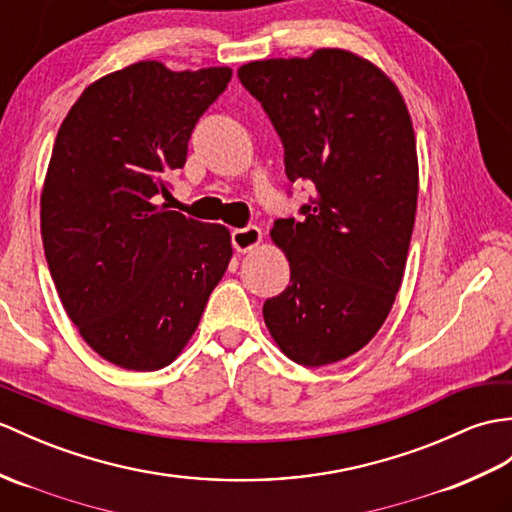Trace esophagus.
I'll use <instances>...</instances> for the list:
<instances>
[{
    "label": "esophagus",
    "instance_id": "obj_1",
    "mask_svg": "<svg viewBox=\"0 0 512 512\" xmlns=\"http://www.w3.org/2000/svg\"><path fill=\"white\" fill-rule=\"evenodd\" d=\"M261 229L257 227H244V229H235L231 233V242H233V248L237 253H248L253 251L255 246L261 244Z\"/></svg>",
    "mask_w": 512,
    "mask_h": 512
}]
</instances>
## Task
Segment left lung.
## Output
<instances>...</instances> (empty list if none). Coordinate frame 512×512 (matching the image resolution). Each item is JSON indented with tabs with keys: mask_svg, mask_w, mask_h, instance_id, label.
Returning a JSON list of instances; mask_svg holds the SVG:
<instances>
[{
	"mask_svg": "<svg viewBox=\"0 0 512 512\" xmlns=\"http://www.w3.org/2000/svg\"><path fill=\"white\" fill-rule=\"evenodd\" d=\"M285 148L290 181H312L303 220L270 237L290 285L264 303L277 347L303 366L358 353L384 325L403 272L419 196L406 100L375 63L340 47L237 69Z\"/></svg>",
	"mask_w": 512,
	"mask_h": 512,
	"instance_id": "1",
	"label": "left lung"
}]
</instances>
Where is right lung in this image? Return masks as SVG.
Segmentation results:
<instances>
[{"instance_id": "1", "label": "right lung", "mask_w": 512, "mask_h": 512, "mask_svg": "<svg viewBox=\"0 0 512 512\" xmlns=\"http://www.w3.org/2000/svg\"><path fill=\"white\" fill-rule=\"evenodd\" d=\"M231 74L139 61L91 82L58 128L41 192L47 266L82 340L128 371L178 358L233 257L227 227L154 202Z\"/></svg>"}]
</instances>
